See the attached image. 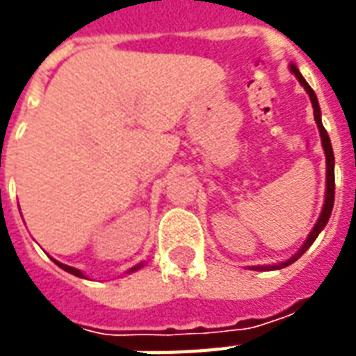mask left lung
<instances>
[{
	"mask_svg": "<svg viewBox=\"0 0 356 356\" xmlns=\"http://www.w3.org/2000/svg\"><path fill=\"white\" fill-rule=\"evenodd\" d=\"M290 70H291V74H293V76L298 78L299 83L303 86V89H305L307 95H309V99H311V102H313L314 122H316V127H318V131H321L322 148H324V154H326V198H324V206H322V211H321V217H318V221L314 223L313 231L309 232V236H307V240L303 242V246L299 248L298 254L291 255L288 261L278 263V265H267V267H255V270H273V268L288 267V265H291L293 261H298L299 257L305 254L309 248L313 246V242L316 240V236H318L322 229L326 227L330 216H332V208H334V193H336V181H334V150H332V143H330L328 133H326L324 125H322L318 99H316V95H314V91L311 89V86H309V83L305 81V78L301 76V72L298 70V66L290 65Z\"/></svg>",
	"mask_w": 356,
	"mask_h": 356,
	"instance_id": "left-lung-1",
	"label": "left lung"
}]
</instances>
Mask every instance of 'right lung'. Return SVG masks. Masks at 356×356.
Wrapping results in <instances>:
<instances>
[{"mask_svg": "<svg viewBox=\"0 0 356 356\" xmlns=\"http://www.w3.org/2000/svg\"><path fill=\"white\" fill-rule=\"evenodd\" d=\"M53 261L57 263L58 267L63 268V270H66V273H70V275H74V276H80V278H86V275L81 273L80 268H74V267H70V265H65V263L57 261V259H53ZM140 267H143V263H139V265H135V267H131V268H129V270H127V273H135V270H137V268H140Z\"/></svg>", "mask_w": 356, "mask_h": 356, "instance_id": "obj_1", "label": "right lung"}]
</instances>
